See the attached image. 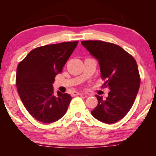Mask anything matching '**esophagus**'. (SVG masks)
<instances>
[{"label": "esophagus", "instance_id": "esophagus-1", "mask_svg": "<svg viewBox=\"0 0 156 156\" xmlns=\"http://www.w3.org/2000/svg\"><path fill=\"white\" fill-rule=\"evenodd\" d=\"M73 96H77V95H84L83 92H80V91H74L73 92Z\"/></svg>", "mask_w": 156, "mask_h": 156}]
</instances>
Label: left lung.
Masks as SVG:
<instances>
[{"label": "left lung", "instance_id": "8db88e82", "mask_svg": "<svg viewBox=\"0 0 156 156\" xmlns=\"http://www.w3.org/2000/svg\"><path fill=\"white\" fill-rule=\"evenodd\" d=\"M81 44L98 61L104 86L110 89L106 99L96 95L98 105L91 114L104 123L118 122L131 109L139 90L140 78L136 60L117 44L100 41Z\"/></svg>", "mask_w": 156, "mask_h": 156}]
</instances>
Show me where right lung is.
Wrapping results in <instances>:
<instances>
[{"instance_id": "add662e5", "label": "right lung", "mask_w": 156, "mask_h": 156, "mask_svg": "<svg viewBox=\"0 0 156 156\" xmlns=\"http://www.w3.org/2000/svg\"><path fill=\"white\" fill-rule=\"evenodd\" d=\"M78 41L37 47L18 65L17 90L26 109L43 123H51L64 116L72 96L54 92L52 84L74 51Z\"/></svg>"}]
</instances>
